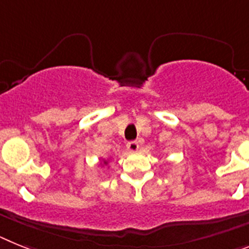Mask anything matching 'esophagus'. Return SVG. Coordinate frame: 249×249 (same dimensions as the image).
Instances as JSON below:
<instances>
[{
  "mask_svg": "<svg viewBox=\"0 0 249 249\" xmlns=\"http://www.w3.org/2000/svg\"><path fill=\"white\" fill-rule=\"evenodd\" d=\"M126 148L127 150L130 151H137L138 149H139V142H137V140H133V142H129L126 144Z\"/></svg>",
  "mask_w": 249,
  "mask_h": 249,
  "instance_id": "34e87169",
  "label": "esophagus"
}]
</instances>
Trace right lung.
I'll return each instance as SVG.
<instances>
[{
  "instance_id": "add662e5",
  "label": "right lung",
  "mask_w": 249,
  "mask_h": 249,
  "mask_svg": "<svg viewBox=\"0 0 249 249\" xmlns=\"http://www.w3.org/2000/svg\"><path fill=\"white\" fill-rule=\"evenodd\" d=\"M104 164H107V160H104Z\"/></svg>"
}]
</instances>
